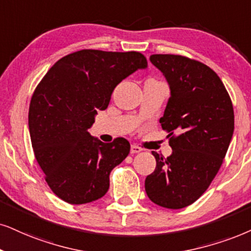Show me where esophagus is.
<instances>
[{
  "label": "esophagus",
  "instance_id": "obj_1",
  "mask_svg": "<svg viewBox=\"0 0 251 251\" xmlns=\"http://www.w3.org/2000/svg\"><path fill=\"white\" fill-rule=\"evenodd\" d=\"M141 151H142V148L139 147V146H136V145H132V146H131V154L140 153Z\"/></svg>",
  "mask_w": 251,
  "mask_h": 251
}]
</instances>
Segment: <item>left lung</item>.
Wrapping results in <instances>:
<instances>
[{"mask_svg": "<svg viewBox=\"0 0 251 251\" xmlns=\"http://www.w3.org/2000/svg\"><path fill=\"white\" fill-rule=\"evenodd\" d=\"M149 60L169 84L160 123L173 153L151 151L156 168L146 177L145 190L156 205L179 210L195 202L220 169L234 132L233 105L220 77L204 63L174 54Z\"/></svg>", "mask_w": 251, "mask_h": 251, "instance_id": "obj_1", "label": "left lung"}]
</instances>
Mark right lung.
<instances>
[{
  "mask_svg": "<svg viewBox=\"0 0 251 251\" xmlns=\"http://www.w3.org/2000/svg\"><path fill=\"white\" fill-rule=\"evenodd\" d=\"M147 66L139 52L82 50L56 61L38 84L28 110L31 142L47 184L62 201L87 204L107 192L111 170L131 146L124 138L104 144L88 129L117 85Z\"/></svg>",
  "mask_w": 251,
  "mask_h": 251,
  "instance_id": "right-lung-1",
  "label": "right lung"
}]
</instances>
